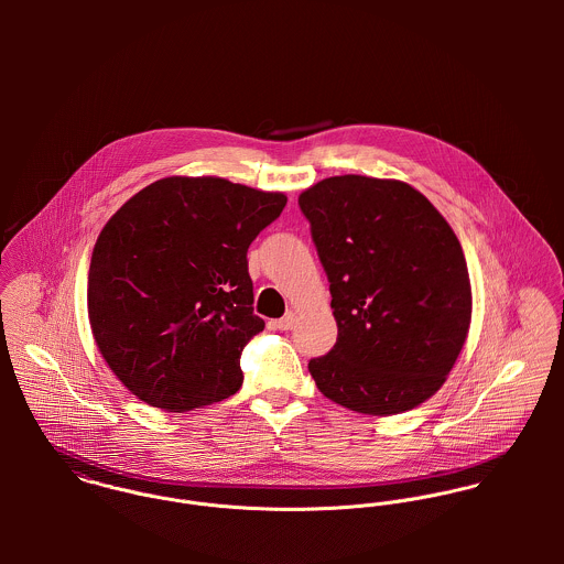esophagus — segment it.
<instances>
[{"instance_id":"obj_1","label":"esophagus","mask_w":564,"mask_h":564,"mask_svg":"<svg viewBox=\"0 0 564 564\" xmlns=\"http://www.w3.org/2000/svg\"><path fill=\"white\" fill-rule=\"evenodd\" d=\"M295 319H297V315L291 311V313H286L282 319L275 322V327H278V329H284V332H286V329H293V327H295Z\"/></svg>"}]
</instances>
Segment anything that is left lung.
Returning <instances> with one entry per match:
<instances>
[{"label": "left lung", "instance_id": "8db88e82", "mask_svg": "<svg viewBox=\"0 0 564 564\" xmlns=\"http://www.w3.org/2000/svg\"><path fill=\"white\" fill-rule=\"evenodd\" d=\"M329 280L336 345L308 362L317 389L360 414L430 400L471 325V282L458 237L402 180L334 175L300 195Z\"/></svg>", "mask_w": 564, "mask_h": 564}]
</instances>
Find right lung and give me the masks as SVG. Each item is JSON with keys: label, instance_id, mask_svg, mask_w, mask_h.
Wrapping results in <instances>:
<instances>
[{"label": "right lung", "instance_id": "add662e5", "mask_svg": "<svg viewBox=\"0 0 564 564\" xmlns=\"http://www.w3.org/2000/svg\"><path fill=\"white\" fill-rule=\"evenodd\" d=\"M284 206V193L171 175L108 219L88 267V322L132 395L186 412L241 389L242 347L264 327L247 247Z\"/></svg>", "mask_w": 564, "mask_h": 564}]
</instances>
